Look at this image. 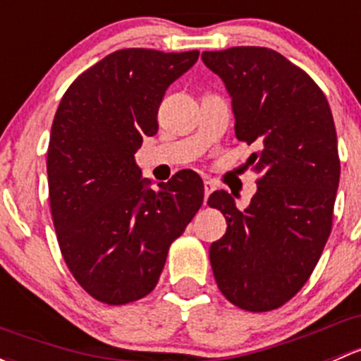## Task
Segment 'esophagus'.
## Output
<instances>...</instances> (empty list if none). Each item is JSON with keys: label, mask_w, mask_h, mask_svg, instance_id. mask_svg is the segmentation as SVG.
<instances>
[{"label": "esophagus", "mask_w": 361, "mask_h": 361, "mask_svg": "<svg viewBox=\"0 0 361 361\" xmlns=\"http://www.w3.org/2000/svg\"><path fill=\"white\" fill-rule=\"evenodd\" d=\"M214 190H216V183H214V181H211V180L204 181V202H207V199H209V195Z\"/></svg>", "instance_id": "esophagus-1"}]
</instances>
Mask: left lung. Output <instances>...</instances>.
I'll return each mask as SVG.
<instances>
[{
  "label": "left lung",
  "instance_id": "left-lung-1",
  "mask_svg": "<svg viewBox=\"0 0 361 361\" xmlns=\"http://www.w3.org/2000/svg\"><path fill=\"white\" fill-rule=\"evenodd\" d=\"M202 60L225 82L235 136L250 154L257 192L244 211L225 190L209 204L226 218L212 242L216 283L245 311L286 305L308 282L332 230L341 162L334 117L317 82L279 51L235 47L204 51Z\"/></svg>",
  "mask_w": 361,
  "mask_h": 361
}]
</instances>
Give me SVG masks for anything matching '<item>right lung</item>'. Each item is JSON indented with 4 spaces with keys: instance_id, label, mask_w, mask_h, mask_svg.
Listing matches in <instances>:
<instances>
[{
    "instance_id": "add662e5",
    "label": "right lung",
    "mask_w": 361,
    "mask_h": 361,
    "mask_svg": "<svg viewBox=\"0 0 361 361\" xmlns=\"http://www.w3.org/2000/svg\"><path fill=\"white\" fill-rule=\"evenodd\" d=\"M197 59V50H117L82 72L56 109L47 161L53 225L72 276L105 305L154 290L169 245L204 202L193 171L152 190L135 162L159 130L166 90Z\"/></svg>"
}]
</instances>
